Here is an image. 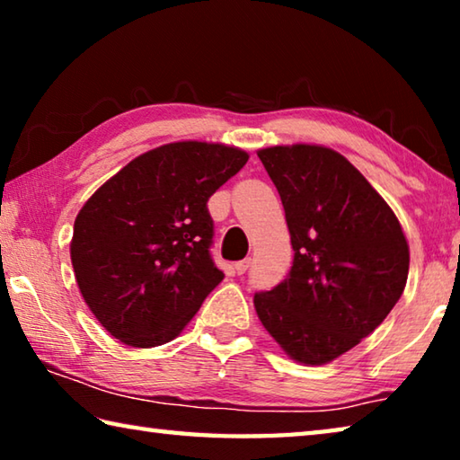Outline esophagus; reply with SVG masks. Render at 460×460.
I'll return each instance as SVG.
<instances>
[{"label":"esophagus","mask_w":460,"mask_h":460,"mask_svg":"<svg viewBox=\"0 0 460 460\" xmlns=\"http://www.w3.org/2000/svg\"><path fill=\"white\" fill-rule=\"evenodd\" d=\"M249 266H252V258H245V260H241V261L235 263V271H237V274H245Z\"/></svg>","instance_id":"1"}]
</instances>
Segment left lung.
Segmentation results:
<instances>
[{
	"label": "left lung",
	"instance_id": "obj_1",
	"mask_svg": "<svg viewBox=\"0 0 460 460\" xmlns=\"http://www.w3.org/2000/svg\"><path fill=\"white\" fill-rule=\"evenodd\" d=\"M282 199L294 249L282 284L253 296L266 331L292 359L323 365L359 345L406 288L398 217L345 155L323 146L258 152Z\"/></svg>",
	"mask_w": 460,
	"mask_h": 460
}]
</instances>
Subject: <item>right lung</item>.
Listing matches in <instances>:
<instances>
[{
    "mask_svg": "<svg viewBox=\"0 0 460 460\" xmlns=\"http://www.w3.org/2000/svg\"><path fill=\"white\" fill-rule=\"evenodd\" d=\"M247 158L221 144H166L137 155L84 202L71 241L75 278L115 339L164 345L219 286L207 202Z\"/></svg>",
    "mask_w": 460,
    "mask_h": 460,
    "instance_id": "right-lung-1",
    "label": "right lung"
}]
</instances>
